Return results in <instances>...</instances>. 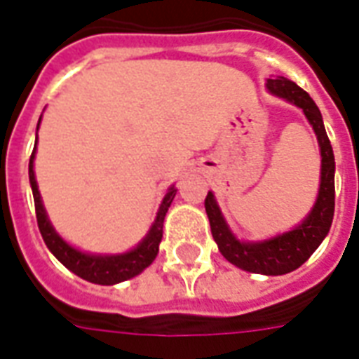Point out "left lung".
Returning a JSON list of instances; mask_svg holds the SVG:
<instances>
[{"label":"left lung","instance_id":"8db88e82","mask_svg":"<svg viewBox=\"0 0 359 359\" xmlns=\"http://www.w3.org/2000/svg\"><path fill=\"white\" fill-rule=\"evenodd\" d=\"M266 87L270 93L302 108L310 126L314 127L321 150V182L316 205L306 219L302 220V224L294 230L259 243H245L233 238L211 192L205 198V211L211 224V233L219 245V251L228 262L253 274L281 276L304 264L331 228L335 213V156L323 127L320 108L316 106L310 95L287 78L268 79Z\"/></svg>","mask_w":359,"mask_h":359}]
</instances>
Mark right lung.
<instances>
[{"mask_svg": "<svg viewBox=\"0 0 359 359\" xmlns=\"http://www.w3.org/2000/svg\"><path fill=\"white\" fill-rule=\"evenodd\" d=\"M39 127V123H38ZM34 156H36V148L30 156V165H28V175H30L32 194H34V203H36V219H38L39 232L43 236L45 245L51 249V253L57 257L58 261L62 262L68 270H72L74 274L83 278V280L91 281V283H98V285H114L119 281H126L129 278H135L140 274L146 266H150L156 259V255L159 251V241L163 236V219L169 205H171L172 198L177 190L169 188V192L165 194V198L159 205L158 217L154 226L150 228V232L144 240L140 241L139 245L135 247L133 251L123 255H110V257H100V255H87L81 253L78 249H74L66 243L51 226V222L45 215L43 203H41V196H39L38 182H36V175H34Z\"/></svg>", "mask_w": 359, "mask_h": 359, "instance_id": "right-lung-1", "label": "right lung"}]
</instances>
